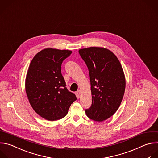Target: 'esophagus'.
<instances>
[{"mask_svg":"<svg viewBox=\"0 0 158 158\" xmlns=\"http://www.w3.org/2000/svg\"><path fill=\"white\" fill-rule=\"evenodd\" d=\"M75 94H76V96H77V98H80V97H81V92H80V90H78L77 91H76Z\"/></svg>","mask_w":158,"mask_h":158,"instance_id":"1","label":"esophagus"}]
</instances>
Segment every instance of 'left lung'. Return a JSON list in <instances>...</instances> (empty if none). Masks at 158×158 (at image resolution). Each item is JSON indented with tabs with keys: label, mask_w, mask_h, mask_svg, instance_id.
<instances>
[{
	"label": "left lung",
	"mask_w": 158,
	"mask_h": 158,
	"mask_svg": "<svg viewBox=\"0 0 158 158\" xmlns=\"http://www.w3.org/2000/svg\"><path fill=\"white\" fill-rule=\"evenodd\" d=\"M88 67L92 103L85 110L87 116L103 121L113 116L121 103L126 81L119 61L110 50L89 47L78 51Z\"/></svg>",
	"instance_id": "obj_1"
}]
</instances>
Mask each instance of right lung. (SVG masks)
<instances>
[{
    "label": "right lung",
    "instance_id": "right-lung-1",
    "mask_svg": "<svg viewBox=\"0 0 158 158\" xmlns=\"http://www.w3.org/2000/svg\"><path fill=\"white\" fill-rule=\"evenodd\" d=\"M72 51L46 48L39 52L30 64L25 91L30 105L41 117L49 121L64 118L77 100L69 91L61 72L63 61Z\"/></svg>",
    "mask_w": 158,
    "mask_h": 158
}]
</instances>
